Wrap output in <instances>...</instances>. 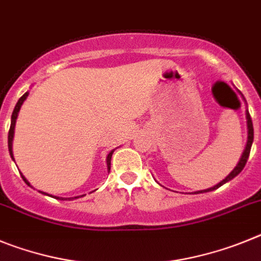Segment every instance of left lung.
Returning <instances> with one entry per match:
<instances>
[{
  "instance_id": "obj_1",
  "label": "left lung",
  "mask_w": 261,
  "mask_h": 261,
  "mask_svg": "<svg viewBox=\"0 0 261 261\" xmlns=\"http://www.w3.org/2000/svg\"><path fill=\"white\" fill-rule=\"evenodd\" d=\"M246 117H247V128H248V138H247V144H246V148L245 151H243V154H242L241 160H239L238 165L234 168V170L230 173L229 175H227L226 178H225L224 180H221V182L218 183V185H216V186L211 187V189L208 190H203V191H198L195 192V194H201V192H208V191H213V190L218 189V187H221L224 183L229 182L230 179H233L234 177H237V175L241 173L242 170H243V168H245L246 163H247L248 160V156H250V151H251V145H252V142H253V126H252V121H251V117H250V113H248V110L246 112Z\"/></svg>"
}]
</instances>
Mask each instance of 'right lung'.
Listing matches in <instances>:
<instances>
[{"label":"right lung","instance_id":"add662e5","mask_svg":"<svg viewBox=\"0 0 261 261\" xmlns=\"http://www.w3.org/2000/svg\"><path fill=\"white\" fill-rule=\"evenodd\" d=\"M27 96H28V92H25L24 95H23L22 97H20L19 100H18V102H16L15 108H14V110H13V114H11V125H10V130H9V136H8L9 152H10V156L11 157H13V138H14V127H15L16 117H18V113H19L20 107H22L23 101H24L25 98H27ZM113 152L114 151L109 152V154H108V157H107V165H108V169H109V170H110V160H112V154H113ZM13 160H14V157H13ZM22 178H23V180H24V182H25V185H28V186H31V185H30V182H28V180L25 179V178L23 177V175H22ZM40 192H41V191H40ZM41 194H45V192H41ZM45 195H48V194H45ZM53 198L60 199V198H58V196H53Z\"/></svg>","mask_w":261,"mask_h":261}]
</instances>
